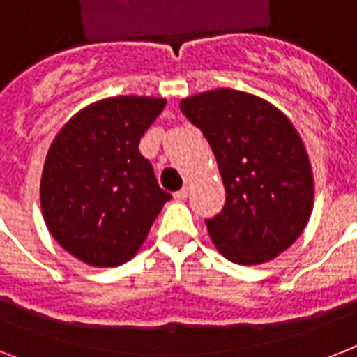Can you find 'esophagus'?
I'll list each match as a JSON object with an SVG mask.
<instances>
[{"label":"esophagus","mask_w":357,"mask_h":357,"mask_svg":"<svg viewBox=\"0 0 357 357\" xmlns=\"http://www.w3.org/2000/svg\"><path fill=\"white\" fill-rule=\"evenodd\" d=\"M187 196H189V189H187V187H183V189H179L178 192H174V198H176V200H185V198H187Z\"/></svg>","instance_id":"obj_1"}]
</instances>
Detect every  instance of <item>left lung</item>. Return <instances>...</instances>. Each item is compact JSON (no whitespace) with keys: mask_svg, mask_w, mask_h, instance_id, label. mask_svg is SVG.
<instances>
[{"mask_svg":"<svg viewBox=\"0 0 357 357\" xmlns=\"http://www.w3.org/2000/svg\"><path fill=\"white\" fill-rule=\"evenodd\" d=\"M181 111L211 146L226 204L207 218L218 252L259 265L289 248L313 207V174L300 135L274 105L231 89L196 94Z\"/></svg>","mask_w":357,"mask_h":357,"instance_id":"left-lung-1","label":"left lung"}]
</instances>
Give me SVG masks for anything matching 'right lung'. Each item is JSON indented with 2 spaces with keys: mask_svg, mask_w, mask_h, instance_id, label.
<instances>
[{
  "mask_svg": "<svg viewBox=\"0 0 357 357\" xmlns=\"http://www.w3.org/2000/svg\"><path fill=\"white\" fill-rule=\"evenodd\" d=\"M162 98L119 96L74 114L47 151L40 206L53 238L86 265L116 266L144 243L172 198L159 187L140 137Z\"/></svg>",
  "mask_w": 357,
  "mask_h": 357,
  "instance_id": "right-lung-1",
  "label": "right lung"
}]
</instances>
